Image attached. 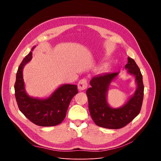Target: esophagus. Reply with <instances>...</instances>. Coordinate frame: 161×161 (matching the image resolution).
<instances>
[{"label": "esophagus", "instance_id": "34e87169", "mask_svg": "<svg viewBox=\"0 0 161 161\" xmlns=\"http://www.w3.org/2000/svg\"><path fill=\"white\" fill-rule=\"evenodd\" d=\"M87 86H88V84H87L86 80L84 79H81L78 83V89L80 91H83L87 88Z\"/></svg>", "mask_w": 161, "mask_h": 161}]
</instances>
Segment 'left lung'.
Here are the masks:
<instances>
[{"label": "left lung", "mask_w": 161, "mask_h": 161, "mask_svg": "<svg viewBox=\"0 0 161 161\" xmlns=\"http://www.w3.org/2000/svg\"><path fill=\"white\" fill-rule=\"evenodd\" d=\"M125 69L128 75L134 76L137 87L134 95L120 108H111L107 99L109 85L119 72L97 75L90 81L91 86L87 89L86 95L90 114L97 125L108 129H119L129 124L140 113L144 97L142 75L135 61L130 57Z\"/></svg>", "instance_id": "8db88e82"}]
</instances>
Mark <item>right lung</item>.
I'll list each match as a JSON object with an SVG mask.
<instances>
[{"mask_svg": "<svg viewBox=\"0 0 161 161\" xmlns=\"http://www.w3.org/2000/svg\"><path fill=\"white\" fill-rule=\"evenodd\" d=\"M23 58L18 68L14 83V95L19 109L31 122L40 126H54L60 124L66 117L69 104L76 94L77 86L64 84L60 86L46 99L36 98L29 95L25 90L23 69L32 58V51Z\"/></svg>", "mask_w": 161, "mask_h": 161, "instance_id": "add662e5", "label": "right lung"}]
</instances>
